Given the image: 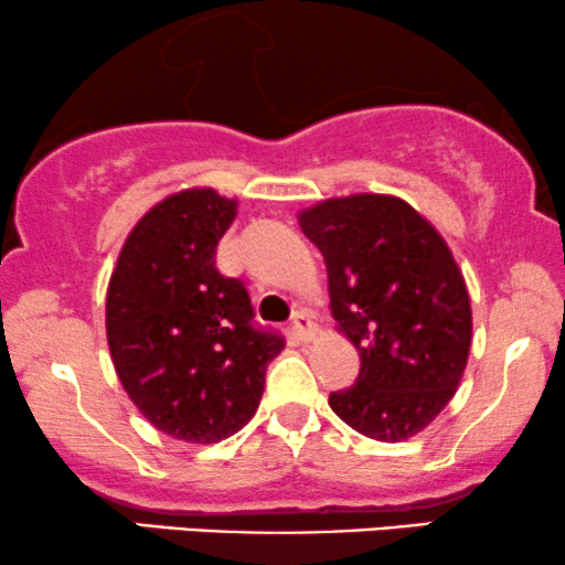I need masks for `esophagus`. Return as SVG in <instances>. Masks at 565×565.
Here are the masks:
<instances>
[{"instance_id": "1", "label": "esophagus", "mask_w": 565, "mask_h": 565, "mask_svg": "<svg viewBox=\"0 0 565 565\" xmlns=\"http://www.w3.org/2000/svg\"><path fill=\"white\" fill-rule=\"evenodd\" d=\"M292 332H296L303 342H309L311 337L319 332V327H317V321H313L311 311H298L296 317H292Z\"/></svg>"}]
</instances>
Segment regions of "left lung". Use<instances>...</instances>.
<instances>
[{
    "label": "left lung",
    "instance_id": "8db88e82",
    "mask_svg": "<svg viewBox=\"0 0 565 565\" xmlns=\"http://www.w3.org/2000/svg\"><path fill=\"white\" fill-rule=\"evenodd\" d=\"M329 275V309L361 355L329 407L373 441L420 434L457 392L472 342L465 277L434 225L390 194L324 200L298 215Z\"/></svg>",
    "mask_w": 565,
    "mask_h": 565
}]
</instances>
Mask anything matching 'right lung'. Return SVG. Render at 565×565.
<instances>
[{"label": "right lung", "instance_id": "right-lung-1", "mask_svg": "<svg viewBox=\"0 0 565 565\" xmlns=\"http://www.w3.org/2000/svg\"><path fill=\"white\" fill-rule=\"evenodd\" d=\"M236 207L215 189L166 196L131 228L108 282L106 337L124 392L179 441L215 444L244 428L285 348L254 324L244 282L215 267Z\"/></svg>", "mask_w": 565, "mask_h": 565}]
</instances>
